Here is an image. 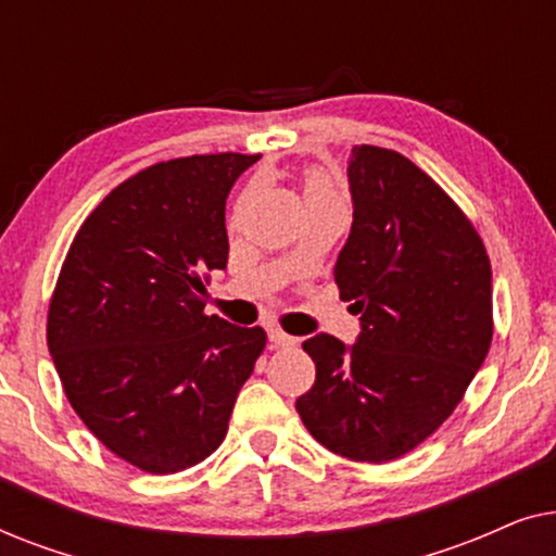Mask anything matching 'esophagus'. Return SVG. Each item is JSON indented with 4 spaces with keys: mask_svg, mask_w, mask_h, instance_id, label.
<instances>
[{
    "mask_svg": "<svg viewBox=\"0 0 556 556\" xmlns=\"http://www.w3.org/2000/svg\"><path fill=\"white\" fill-rule=\"evenodd\" d=\"M268 339H270L273 346H295V344H299V339L288 337V333L280 331L278 326H273V329H268Z\"/></svg>",
    "mask_w": 556,
    "mask_h": 556,
    "instance_id": "1",
    "label": "esophagus"
}]
</instances>
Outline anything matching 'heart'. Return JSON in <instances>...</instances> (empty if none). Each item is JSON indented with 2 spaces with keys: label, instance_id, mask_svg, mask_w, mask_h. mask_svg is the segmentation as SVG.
Returning a JSON list of instances; mask_svg holds the SVG:
<instances>
[{
  "label": "heart",
  "instance_id": "heart-1",
  "mask_svg": "<svg viewBox=\"0 0 556 556\" xmlns=\"http://www.w3.org/2000/svg\"><path fill=\"white\" fill-rule=\"evenodd\" d=\"M303 197H306V207H311V204L339 200L337 192H333L331 179L318 169H311L306 174V181H303Z\"/></svg>",
  "mask_w": 556,
  "mask_h": 556
}]
</instances>
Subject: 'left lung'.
<instances>
[{
    "mask_svg": "<svg viewBox=\"0 0 556 556\" xmlns=\"http://www.w3.org/2000/svg\"><path fill=\"white\" fill-rule=\"evenodd\" d=\"M354 223L333 265L362 331L303 341L316 382L303 425L341 458L387 463L432 435L466 394L493 337L491 261L463 210L407 156L352 149Z\"/></svg>",
    "mask_w": 556,
    "mask_h": 556,
    "instance_id": "8db88e82",
    "label": "left lung"
}]
</instances>
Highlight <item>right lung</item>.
I'll use <instances>...</instances> for the list:
<instances>
[{"label":"right lung","mask_w":556,"mask_h":556,"mask_svg":"<svg viewBox=\"0 0 556 556\" xmlns=\"http://www.w3.org/2000/svg\"><path fill=\"white\" fill-rule=\"evenodd\" d=\"M261 154L149 166L80 225L48 311V349L71 405L121 460L177 473L215 453L265 349L261 326L204 314L225 270L227 194Z\"/></svg>","instance_id":"obj_1"}]
</instances>
